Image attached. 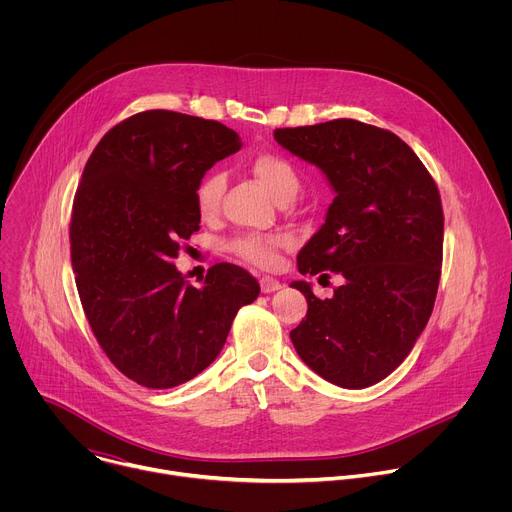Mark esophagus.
I'll return each instance as SVG.
<instances>
[{"instance_id":"esophagus-1","label":"esophagus","mask_w":512,"mask_h":512,"mask_svg":"<svg viewBox=\"0 0 512 512\" xmlns=\"http://www.w3.org/2000/svg\"><path fill=\"white\" fill-rule=\"evenodd\" d=\"M259 283H261V291H263V294H271V291H277V289L281 287L279 279H275V277H269V275H263Z\"/></svg>"}]
</instances>
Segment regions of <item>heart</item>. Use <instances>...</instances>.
<instances>
[{"mask_svg": "<svg viewBox=\"0 0 512 512\" xmlns=\"http://www.w3.org/2000/svg\"><path fill=\"white\" fill-rule=\"evenodd\" d=\"M251 170L255 178L261 182V186L275 200L283 194H296L300 188V178L296 168L281 156L261 154L251 162ZM223 188H225V178L221 172H212L200 182L196 190V204L202 216L214 214V210L218 208V200H221ZM285 245H289V235L285 233L243 235L231 243L237 255L261 267L273 265L277 259V251Z\"/></svg>", "mask_w": 512, "mask_h": 512, "instance_id": "1", "label": "heart"}]
</instances>
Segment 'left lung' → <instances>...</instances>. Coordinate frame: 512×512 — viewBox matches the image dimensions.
Listing matches in <instances>:
<instances>
[{
    "label": "left lung",
    "instance_id": "left-lung-1",
    "mask_svg": "<svg viewBox=\"0 0 512 512\" xmlns=\"http://www.w3.org/2000/svg\"><path fill=\"white\" fill-rule=\"evenodd\" d=\"M273 137L320 168L334 190L298 269L344 279L326 300L304 279L289 283L308 300L291 342L322 379L371 387L407 358L431 316L444 247L440 192L409 145L375 125L334 119L275 129Z\"/></svg>",
    "mask_w": 512,
    "mask_h": 512
}]
</instances>
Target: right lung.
I'll list each match as a JSON object with an SVG mask.
<instances>
[{
	"mask_svg": "<svg viewBox=\"0 0 512 512\" xmlns=\"http://www.w3.org/2000/svg\"><path fill=\"white\" fill-rule=\"evenodd\" d=\"M218 121L143 111L109 129L91 154L70 221V259L83 310L109 360L148 389L178 387L223 350L253 275L216 263L200 287L172 263L200 227L204 174L241 150Z\"/></svg>",
	"mask_w": 512,
	"mask_h": 512,
	"instance_id": "obj_1",
	"label": "right lung"
}]
</instances>
